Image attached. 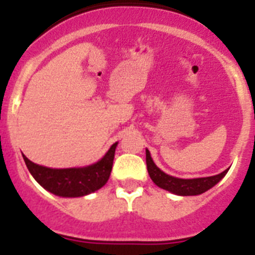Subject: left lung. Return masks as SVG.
<instances>
[{"instance_id": "left-lung-1", "label": "left lung", "mask_w": 255, "mask_h": 255, "mask_svg": "<svg viewBox=\"0 0 255 255\" xmlns=\"http://www.w3.org/2000/svg\"><path fill=\"white\" fill-rule=\"evenodd\" d=\"M145 161H147L148 173H149L150 179L155 185L170 191V193H173V194L182 195V197L202 194L208 189L213 188L229 171V168H227L224 172L215 175V176L198 177V179H179V177H173L159 170L153 162L148 149H145Z\"/></svg>"}]
</instances>
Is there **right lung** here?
<instances>
[{"label": "right lung", "instance_id": "add662e5", "mask_svg": "<svg viewBox=\"0 0 255 255\" xmlns=\"http://www.w3.org/2000/svg\"><path fill=\"white\" fill-rule=\"evenodd\" d=\"M117 143L112 144L103 158L85 167L49 168L31 162L25 155L26 167L31 176L52 194L65 198L84 197L102 188L111 175Z\"/></svg>", "mask_w": 255, "mask_h": 255}]
</instances>
